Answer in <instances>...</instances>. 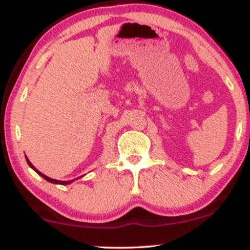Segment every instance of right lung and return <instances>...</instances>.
<instances>
[{
    "label": "right lung",
    "mask_w": 250,
    "mask_h": 250,
    "mask_svg": "<svg viewBox=\"0 0 250 250\" xmlns=\"http://www.w3.org/2000/svg\"><path fill=\"white\" fill-rule=\"evenodd\" d=\"M26 160H27V163H28V165H29L30 167H32V168H33L34 170H35V172H36L37 174H39V175H41V176L43 177V179H45L46 181H49V182H51V183H54V184H62V186H66V184H70L71 182H74V181L76 180V179H75V180H70V181H59V180H54V179H51V177L46 176V175H44V174L41 173L40 170H37V169L35 168V167L33 166V164L29 162V159L27 158V157H26ZM80 177H82V176H80Z\"/></svg>",
    "instance_id": "add662e5"
}]
</instances>
